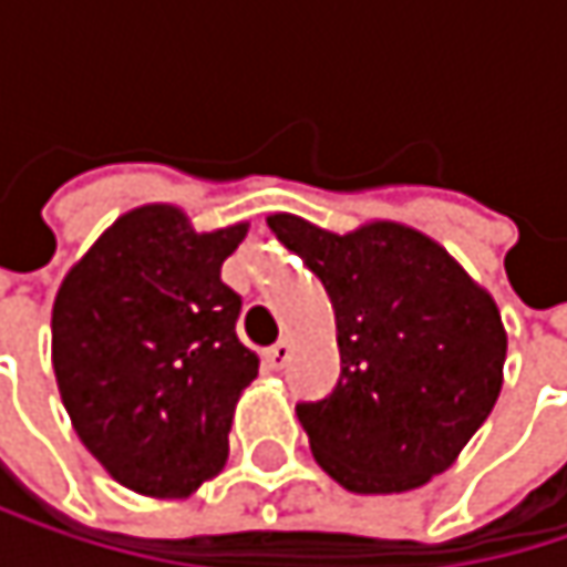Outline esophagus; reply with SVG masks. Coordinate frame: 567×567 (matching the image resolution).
Masks as SVG:
<instances>
[{"label": "esophagus", "mask_w": 567, "mask_h": 567, "mask_svg": "<svg viewBox=\"0 0 567 567\" xmlns=\"http://www.w3.org/2000/svg\"><path fill=\"white\" fill-rule=\"evenodd\" d=\"M288 358H291V341H279V344H272V348L262 354V361H266L269 371H282L285 364H288Z\"/></svg>", "instance_id": "1"}]
</instances>
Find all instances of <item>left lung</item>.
Here are the masks:
<instances>
[{
	"instance_id": "1",
	"label": "left lung",
	"mask_w": 567,
	"mask_h": 567,
	"mask_svg": "<svg viewBox=\"0 0 567 567\" xmlns=\"http://www.w3.org/2000/svg\"><path fill=\"white\" fill-rule=\"evenodd\" d=\"M269 229L321 279L341 378L295 413L318 466L351 493H406L450 470L503 391L506 328L493 295L400 223L328 233L291 213Z\"/></svg>"
}]
</instances>
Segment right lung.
<instances>
[{"label":"right lung","instance_id":"1","mask_svg":"<svg viewBox=\"0 0 567 567\" xmlns=\"http://www.w3.org/2000/svg\"><path fill=\"white\" fill-rule=\"evenodd\" d=\"M249 226L196 233L183 209L124 213L64 276L52 308L61 403L87 453L127 489L186 499L229 456L259 358L243 298L219 279Z\"/></svg>","mask_w":567,"mask_h":567}]
</instances>
